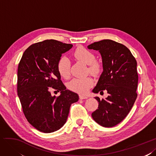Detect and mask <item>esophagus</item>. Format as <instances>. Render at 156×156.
<instances>
[{
    "instance_id": "1",
    "label": "esophagus",
    "mask_w": 156,
    "mask_h": 156,
    "mask_svg": "<svg viewBox=\"0 0 156 156\" xmlns=\"http://www.w3.org/2000/svg\"><path fill=\"white\" fill-rule=\"evenodd\" d=\"M80 99H81V100H82V99H87V97H86V96H83V95H80Z\"/></svg>"
}]
</instances>
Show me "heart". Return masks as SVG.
Listing matches in <instances>:
<instances>
[{
  "mask_svg": "<svg viewBox=\"0 0 156 156\" xmlns=\"http://www.w3.org/2000/svg\"><path fill=\"white\" fill-rule=\"evenodd\" d=\"M73 56L78 61L88 65L89 73L92 75L98 76L101 71V66L95 61V56L93 53L83 47L77 48L73 52ZM57 70L62 77L67 79L70 75V61L67 57H61L57 63ZM93 84L91 78H74L68 83V87L71 91L80 94H86Z\"/></svg>",
  "mask_w": 156,
  "mask_h": 156,
  "instance_id": "heart-1",
  "label": "heart"
}]
</instances>
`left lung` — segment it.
I'll return each mask as SVG.
<instances>
[{"instance_id":"left-lung-1","label":"left lung","mask_w":156,"mask_h":156,"mask_svg":"<svg viewBox=\"0 0 156 156\" xmlns=\"http://www.w3.org/2000/svg\"><path fill=\"white\" fill-rule=\"evenodd\" d=\"M87 48L99 51L103 61V72L92 91L108 93L105 99L95 97L99 106L92 118L101 126L112 127L127 116L137 97L136 61L126 46L112 40L96 42Z\"/></svg>"}]
</instances>
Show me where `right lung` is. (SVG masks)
<instances>
[{
	"label": "right lung",
	"mask_w": 156,
	"mask_h": 156,
	"mask_svg": "<svg viewBox=\"0 0 156 156\" xmlns=\"http://www.w3.org/2000/svg\"><path fill=\"white\" fill-rule=\"evenodd\" d=\"M73 46L55 40H46L24 51L17 69V95L29 123L45 133L59 130L67 119L70 105L77 93L66 90L61 80L57 63ZM51 88L61 92L52 96Z\"/></svg>",
	"instance_id": "add662e5"
}]
</instances>
